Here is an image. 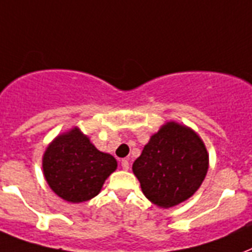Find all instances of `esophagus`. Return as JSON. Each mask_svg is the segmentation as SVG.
Returning a JSON list of instances; mask_svg holds the SVG:
<instances>
[{
  "instance_id": "esophagus-1",
  "label": "esophagus",
  "mask_w": 252,
  "mask_h": 252,
  "mask_svg": "<svg viewBox=\"0 0 252 252\" xmlns=\"http://www.w3.org/2000/svg\"><path fill=\"white\" fill-rule=\"evenodd\" d=\"M121 167H122L125 171H127V169L130 168V163H128V160H126V159H122V160H121Z\"/></svg>"
}]
</instances>
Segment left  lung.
Listing matches in <instances>:
<instances>
[{
	"label": "left lung",
	"instance_id": "8db88e82",
	"mask_svg": "<svg viewBox=\"0 0 252 252\" xmlns=\"http://www.w3.org/2000/svg\"><path fill=\"white\" fill-rule=\"evenodd\" d=\"M209 155L196 132L168 122L151 136L132 164L142 192L160 208L188 200L205 179Z\"/></svg>",
	"mask_w": 252,
	"mask_h": 252
}]
</instances>
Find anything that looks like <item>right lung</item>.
Instances as JSON below:
<instances>
[{
  "label": "right lung",
  "instance_id": "1",
  "mask_svg": "<svg viewBox=\"0 0 252 252\" xmlns=\"http://www.w3.org/2000/svg\"><path fill=\"white\" fill-rule=\"evenodd\" d=\"M116 168V159L98 151L77 127L58 136L43 157V172L50 188L73 204L97 196Z\"/></svg>",
  "mask_w": 252,
  "mask_h": 252
}]
</instances>
